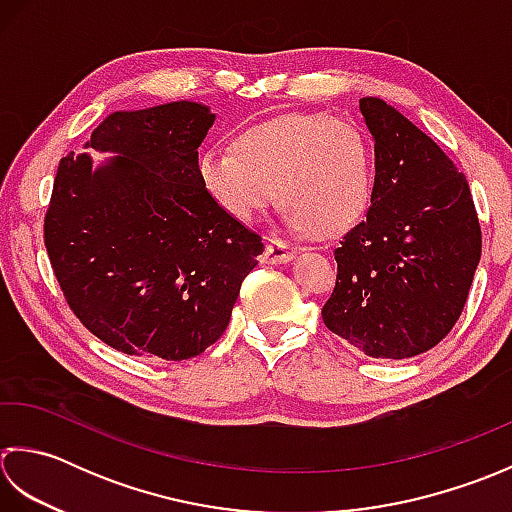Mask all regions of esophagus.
I'll return each mask as SVG.
<instances>
[{
  "label": "esophagus",
  "instance_id": "1",
  "mask_svg": "<svg viewBox=\"0 0 512 512\" xmlns=\"http://www.w3.org/2000/svg\"><path fill=\"white\" fill-rule=\"evenodd\" d=\"M294 256H296L294 247H289L287 243L274 241V238H271V241H267L265 254L260 256V260H263L265 265H283V263H289Z\"/></svg>",
  "mask_w": 512,
  "mask_h": 512
}]
</instances>
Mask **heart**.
Listing matches in <instances>:
<instances>
[{"instance_id":"1","label":"heart","mask_w":512,"mask_h":512,"mask_svg":"<svg viewBox=\"0 0 512 512\" xmlns=\"http://www.w3.org/2000/svg\"><path fill=\"white\" fill-rule=\"evenodd\" d=\"M196 174L205 194L236 223H256L283 198L289 229L329 238L367 212L375 159L356 123L329 114H283L245 128L236 150L205 148Z\"/></svg>"}]
</instances>
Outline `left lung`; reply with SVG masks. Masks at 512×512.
Wrapping results in <instances>:
<instances>
[{
    "label": "left lung",
    "mask_w": 512,
    "mask_h": 512,
    "mask_svg": "<svg viewBox=\"0 0 512 512\" xmlns=\"http://www.w3.org/2000/svg\"><path fill=\"white\" fill-rule=\"evenodd\" d=\"M375 179L367 218L336 249V289L322 320L369 358L433 349L460 318L482 256L468 181L431 137L364 97Z\"/></svg>",
    "instance_id": "obj_1"
}]
</instances>
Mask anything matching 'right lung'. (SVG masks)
<instances>
[{"instance_id": "obj_1", "label": "right lung", "mask_w": 512, "mask_h": 512, "mask_svg": "<svg viewBox=\"0 0 512 512\" xmlns=\"http://www.w3.org/2000/svg\"><path fill=\"white\" fill-rule=\"evenodd\" d=\"M210 106L112 112L59 163L44 236L70 309L128 356L187 360L223 336L265 245L205 194L198 148Z\"/></svg>"}]
</instances>
